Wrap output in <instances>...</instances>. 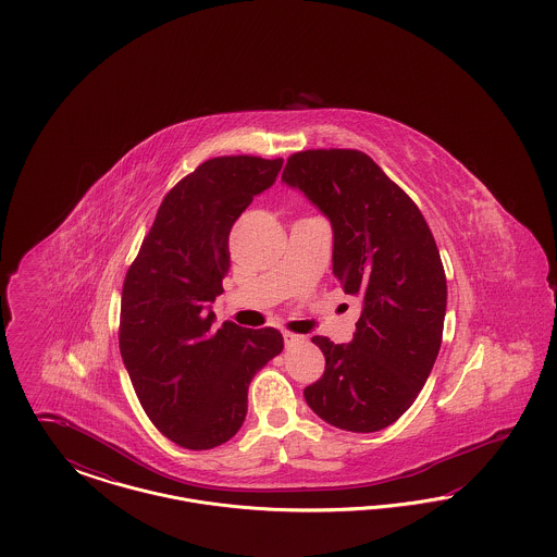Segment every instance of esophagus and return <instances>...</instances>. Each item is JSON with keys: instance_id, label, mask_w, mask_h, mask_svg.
Instances as JSON below:
<instances>
[{"instance_id": "obj_1", "label": "esophagus", "mask_w": 557, "mask_h": 557, "mask_svg": "<svg viewBox=\"0 0 557 557\" xmlns=\"http://www.w3.org/2000/svg\"><path fill=\"white\" fill-rule=\"evenodd\" d=\"M284 343H286L288 348H292V346L302 345L305 338H302V336H296V334H290V332H284Z\"/></svg>"}]
</instances>
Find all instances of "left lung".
I'll return each mask as SVG.
<instances>
[{"instance_id": "1", "label": "left lung", "mask_w": 557, "mask_h": 557, "mask_svg": "<svg viewBox=\"0 0 557 557\" xmlns=\"http://www.w3.org/2000/svg\"><path fill=\"white\" fill-rule=\"evenodd\" d=\"M282 182L330 221L332 269L361 300L348 345L313 343L325 371L305 388L323 422L377 432L397 422L420 395L438 357L447 280L420 209L359 150H307L288 159Z\"/></svg>"}]
</instances>
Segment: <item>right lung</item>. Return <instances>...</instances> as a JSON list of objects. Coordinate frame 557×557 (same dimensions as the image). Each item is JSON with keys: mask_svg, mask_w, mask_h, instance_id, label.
<instances>
[{"mask_svg": "<svg viewBox=\"0 0 557 557\" xmlns=\"http://www.w3.org/2000/svg\"><path fill=\"white\" fill-rule=\"evenodd\" d=\"M284 160L221 157L173 187L127 271L121 357L135 395L160 432L184 449L236 436L255 373L284 350L277 330L232 321L214 327L212 302L230 271V232Z\"/></svg>", "mask_w": 557, "mask_h": 557, "instance_id": "obj_1", "label": "right lung"}]
</instances>
